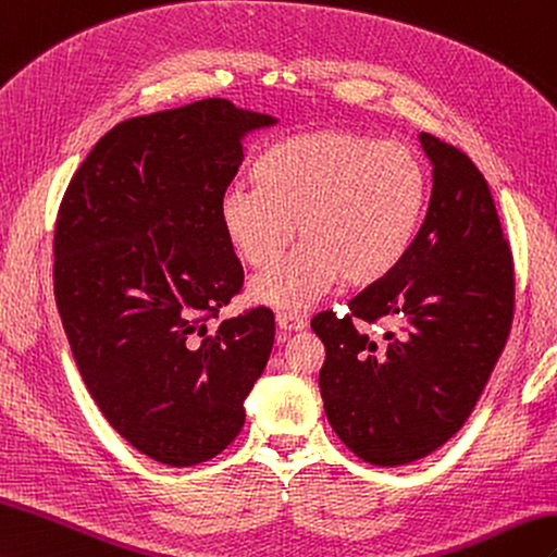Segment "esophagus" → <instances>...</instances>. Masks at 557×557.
<instances>
[{
    "mask_svg": "<svg viewBox=\"0 0 557 557\" xmlns=\"http://www.w3.org/2000/svg\"><path fill=\"white\" fill-rule=\"evenodd\" d=\"M277 327L284 334H292V332H301L306 327V320L296 313H277Z\"/></svg>",
    "mask_w": 557,
    "mask_h": 557,
    "instance_id": "1",
    "label": "esophagus"
}]
</instances>
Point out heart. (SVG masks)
I'll list each match as a JSON object with an SVG mask.
<instances>
[{
	"mask_svg": "<svg viewBox=\"0 0 557 557\" xmlns=\"http://www.w3.org/2000/svg\"><path fill=\"white\" fill-rule=\"evenodd\" d=\"M258 187L232 185L218 201L225 239L249 268H269L293 236L302 244L256 277V304L306 310L346 282L370 287L404 263L422 227L430 175L400 141L313 131L277 141L253 168Z\"/></svg>",
	"mask_w": 557,
	"mask_h": 557,
	"instance_id": "b5f03b06",
	"label": "heart"
}]
</instances>
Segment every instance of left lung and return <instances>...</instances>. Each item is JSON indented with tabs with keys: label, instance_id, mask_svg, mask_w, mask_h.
<instances>
[{
	"label": "left lung",
	"instance_id": "1",
	"mask_svg": "<svg viewBox=\"0 0 557 557\" xmlns=\"http://www.w3.org/2000/svg\"><path fill=\"white\" fill-rule=\"evenodd\" d=\"M432 197L410 253L389 277L318 313L325 344L320 396L342 442L372 465H406L444 446L480 400L508 342L512 256L484 175L446 141L420 133ZM398 321L382 343L366 321Z\"/></svg>",
	"mask_w": 557,
	"mask_h": 557
}]
</instances>
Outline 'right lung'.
Listing matches in <instances>:
<instances>
[{
  "instance_id": "add662e5",
  "label": "right lung",
  "mask_w": 557,
  "mask_h": 557,
  "mask_svg": "<svg viewBox=\"0 0 557 557\" xmlns=\"http://www.w3.org/2000/svg\"><path fill=\"white\" fill-rule=\"evenodd\" d=\"M227 99L123 121L63 194L54 296L77 370L103 418L171 468L215 458L275 344L265 306L220 320L244 270L218 220L242 139L275 125Z\"/></svg>"
}]
</instances>
